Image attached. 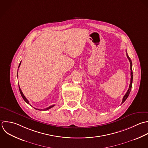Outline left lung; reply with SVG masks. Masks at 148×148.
<instances>
[{
  "mask_svg": "<svg viewBox=\"0 0 148 148\" xmlns=\"http://www.w3.org/2000/svg\"><path fill=\"white\" fill-rule=\"evenodd\" d=\"M126 55H127V57L128 58V59L129 60V62H130V70H131V79H130V85H129V89L127 90V92H126V95L124 96L123 98V100H122V104H123L125 101L127 99V98L128 97V96H129V94L130 93V91H131V89H132V84H133V70H132V60L131 59L129 58V56H128L127 52H126Z\"/></svg>",
  "mask_w": 148,
  "mask_h": 148,
  "instance_id": "obj_1",
  "label": "left lung"
}]
</instances>
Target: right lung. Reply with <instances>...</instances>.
Listing matches in <instances>:
<instances>
[{
  "label": "right lung",
  "mask_w": 148,
  "mask_h": 148,
  "mask_svg": "<svg viewBox=\"0 0 148 148\" xmlns=\"http://www.w3.org/2000/svg\"><path fill=\"white\" fill-rule=\"evenodd\" d=\"M21 62H20V63H19V64L18 68L19 67V66H20V65H21ZM18 85H19V84H18ZM19 89L20 93H21V96H22V97L23 99L24 100V101H25L26 103H27V104H29V101L27 100V99H26V98L25 97V96L23 95V93H22V90H21V88H20L19 86ZM30 106H31V105H30ZM54 106H55V105H52V106H49V107H47V108H44V109H37V108H35L36 110H40V111H41V110H42V111H46V110H49V109H50V108H52V107H54Z\"/></svg>",
  "instance_id": "obj_1"
}]
</instances>
